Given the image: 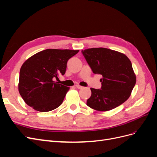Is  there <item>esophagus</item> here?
<instances>
[{
	"instance_id": "esophagus-1",
	"label": "esophagus",
	"mask_w": 157,
	"mask_h": 157,
	"mask_svg": "<svg viewBox=\"0 0 157 157\" xmlns=\"http://www.w3.org/2000/svg\"><path fill=\"white\" fill-rule=\"evenodd\" d=\"M75 87L77 88H78V89H81V88H82L83 87L82 86H80V85H78V84H77V85H76L75 86Z\"/></svg>"
}]
</instances>
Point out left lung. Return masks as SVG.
Here are the masks:
<instances>
[{
  "label": "left lung",
  "mask_w": 157,
  "mask_h": 157,
  "mask_svg": "<svg viewBox=\"0 0 157 157\" xmlns=\"http://www.w3.org/2000/svg\"><path fill=\"white\" fill-rule=\"evenodd\" d=\"M94 74L101 75V89L90 88L92 95L86 104L99 111L111 110L130 96L136 77L130 60L121 52L105 48L82 50Z\"/></svg>",
  "instance_id": "obj_1"
}]
</instances>
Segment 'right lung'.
Wrapping results in <instances>:
<instances>
[{
	"mask_svg": "<svg viewBox=\"0 0 157 157\" xmlns=\"http://www.w3.org/2000/svg\"><path fill=\"white\" fill-rule=\"evenodd\" d=\"M79 50L46 49L27 59L20 71L18 90L28 105L48 112L62 103L69 87L55 82L63 75L67 61Z\"/></svg>",
	"mask_w": 157,
	"mask_h": 157,
	"instance_id": "add662e5",
	"label": "right lung"
}]
</instances>
